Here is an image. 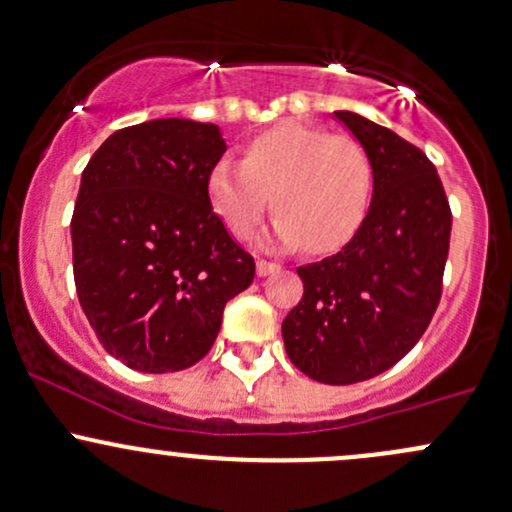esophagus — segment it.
<instances>
[{"label":"esophagus","mask_w":512,"mask_h":512,"mask_svg":"<svg viewBox=\"0 0 512 512\" xmlns=\"http://www.w3.org/2000/svg\"><path fill=\"white\" fill-rule=\"evenodd\" d=\"M278 263H271V261H263V258H258L256 261V273L258 276H271V273H276L278 271Z\"/></svg>","instance_id":"esophagus-1"}]
</instances>
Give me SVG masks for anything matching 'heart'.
Listing matches in <instances>:
<instances>
[{"instance_id": "heart-1", "label": "heart", "mask_w": 512, "mask_h": 512, "mask_svg": "<svg viewBox=\"0 0 512 512\" xmlns=\"http://www.w3.org/2000/svg\"><path fill=\"white\" fill-rule=\"evenodd\" d=\"M207 197L229 232L251 239L268 202L278 212L268 246L332 254L354 239L373 197L371 158L359 141L320 126L285 122L261 131L241 163L222 158L207 173Z\"/></svg>"}]
</instances>
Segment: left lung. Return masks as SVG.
I'll use <instances>...</instances> for the list:
<instances>
[{"label":"left lung","mask_w":512,"mask_h":512,"mask_svg":"<svg viewBox=\"0 0 512 512\" xmlns=\"http://www.w3.org/2000/svg\"><path fill=\"white\" fill-rule=\"evenodd\" d=\"M334 117L371 158V207L339 254L298 268L305 293L283 320V342L305 376L346 386L388 371L425 334L442 295L452 212L420 148L356 112Z\"/></svg>","instance_id":"1"}]
</instances>
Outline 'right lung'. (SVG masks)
Wrapping results in <instances>:
<instances>
[{
	"label": "right lung",
	"instance_id": "obj_1",
	"mask_svg": "<svg viewBox=\"0 0 512 512\" xmlns=\"http://www.w3.org/2000/svg\"><path fill=\"white\" fill-rule=\"evenodd\" d=\"M224 151L217 124L151 119L114 131L82 170L75 288L104 349L134 371L197 364L224 305L254 280V258L207 197Z\"/></svg>",
	"mask_w": 512,
	"mask_h": 512
}]
</instances>
